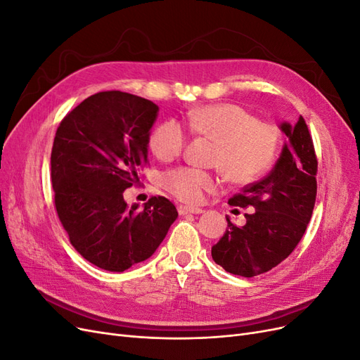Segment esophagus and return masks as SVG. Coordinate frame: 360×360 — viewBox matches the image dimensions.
Here are the masks:
<instances>
[{"label": "esophagus", "instance_id": "34e87169", "mask_svg": "<svg viewBox=\"0 0 360 360\" xmlns=\"http://www.w3.org/2000/svg\"><path fill=\"white\" fill-rule=\"evenodd\" d=\"M179 213L180 214H188V213L200 214V213H202V209H200V207H192V205H179Z\"/></svg>", "mask_w": 360, "mask_h": 360}]
</instances>
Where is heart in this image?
Returning <instances> with one entry per match:
<instances>
[{
  "label": "heart",
  "mask_w": 360,
  "mask_h": 360,
  "mask_svg": "<svg viewBox=\"0 0 360 360\" xmlns=\"http://www.w3.org/2000/svg\"><path fill=\"white\" fill-rule=\"evenodd\" d=\"M188 126L192 132L214 141L213 165L238 186L263 177L278 158V127L261 122L242 105L212 103L195 108L188 114ZM186 141V130L177 120H165L150 134L148 146L160 160H172L181 155ZM217 183L216 174L193 167L172 168L160 176L163 189L191 204L201 202Z\"/></svg>",
  "instance_id": "heart-1"
}]
</instances>
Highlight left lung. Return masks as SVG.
Wrapping results in <instances>:
<instances>
[{
    "mask_svg": "<svg viewBox=\"0 0 360 360\" xmlns=\"http://www.w3.org/2000/svg\"><path fill=\"white\" fill-rule=\"evenodd\" d=\"M281 129L287 144L275 168L228 201L250 209L246 224L237 226L226 217L228 230L212 246L214 263L233 275L252 278L276 267L296 249L311 221L319 169L312 136L302 115Z\"/></svg>",
    "mask_w": 360,
    "mask_h": 360,
    "instance_id": "left-lung-1",
    "label": "left lung"
}]
</instances>
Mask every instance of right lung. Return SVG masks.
<instances>
[{
    "instance_id": "1",
    "label": "right lung",
    "mask_w": 360,
    "mask_h": 360,
    "mask_svg": "<svg viewBox=\"0 0 360 360\" xmlns=\"http://www.w3.org/2000/svg\"><path fill=\"white\" fill-rule=\"evenodd\" d=\"M159 108L123 91H101L61 120L51 153L58 219L72 246L91 264L124 271L155 254L177 209L151 197L144 210L124 202L148 163L150 129Z\"/></svg>"
}]
</instances>
